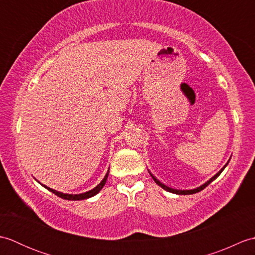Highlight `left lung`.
Instances as JSON below:
<instances>
[{"mask_svg":"<svg viewBox=\"0 0 255 255\" xmlns=\"http://www.w3.org/2000/svg\"><path fill=\"white\" fill-rule=\"evenodd\" d=\"M227 164H228V163H227ZM227 164L223 167V169H221L218 173H217V174H216L214 177H211L210 178V180L208 181V182H206L205 184H204V185H202V186H199V187H197V188H195V189H191V191H182V189H174V188H171V187H167L166 185H164V184H162L159 180H156V178L152 175V174H151V173H150V175L151 176H152V178H153V181L156 183V184H158V185L159 186H161L162 188H164L165 189V191H167V192H171V193H174V194H178V195H191V194H195V193H198V192H200V191H203V189L205 188V187H207L208 185H209V184L211 183V182H213L214 180H215V178H217L219 175H220V173L221 172H223L224 171V169H225V167L227 166Z\"/></svg>","mask_w":255,"mask_h":255,"instance_id":"obj_1","label":"left lung"}]
</instances>
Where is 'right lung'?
I'll use <instances>...</instances> for the list:
<instances>
[{
    "mask_svg": "<svg viewBox=\"0 0 255 255\" xmlns=\"http://www.w3.org/2000/svg\"><path fill=\"white\" fill-rule=\"evenodd\" d=\"M108 173H110V171H108V172L106 173L105 177L103 178V181H102L96 187H94L93 189H91V191H89V192L83 193V194H79V195L63 194V193H60V192H57V191H55V189H52V188L47 187V186H45V185H44V186H45L47 189H49V191L52 192L55 195H57V196L61 197V198H63V199H67V200H82V199H86V198H90V197H92V196H94V195H96L97 193H99V192L101 191V189L103 188V186L105 185L106 180H107V177H108Z\"/></svg>",
    "mask_w": 255,
    "mask_h": 255,
    "instance_id": "add662e5",
    "label": "right lung"
}]
</instances>
